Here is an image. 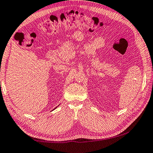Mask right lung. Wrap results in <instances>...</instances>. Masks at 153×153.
<instances>
[{
	"instance_id": "obj_1",
	"label": "right lung",
	"mask_w": 153,
	"mask_h": 153,
	"mask_svg": "<svg viewBox=\"0 0 153 153\" xmlns=\"http://www.w3.org/2000/svg\"><path fill=\"white\" fill-rule=\"evenodd\" d=\"M56 108H55V109H56Z\"/></svg>"
}]
</instances>
